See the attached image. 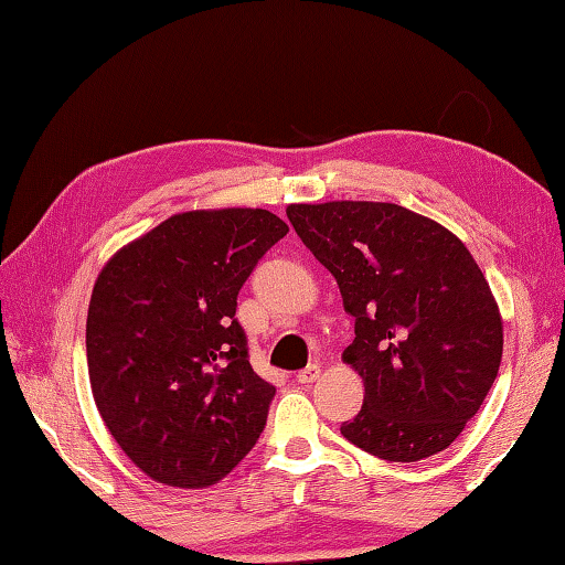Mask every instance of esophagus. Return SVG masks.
Returning a JSON list of instances; mask_svg holds the SVG:
<instances>
[{
    "label": "esophagus",
    "instance_id": "34e87169",
    "mask_svg": "<svg viewBox=\"0 0 565 565\" xmlns=\"http://www.w3.org/2000/svg\"><path fill=\"white\" fill-rule=\"evenodd\" d=\"M318 375H321V365H309V367H303V371L296 375V381H299L301 385H309V383H316L318 381Z\"/></svg>",
    "mask_w": 565,
    "mask_h": 565
}]
</instances>
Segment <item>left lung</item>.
<instances>
[{
	"label": "left lung",
	"instance_id": "8db88e82",
	"mask_svg": "<svg viewBox=\"0 0 565 565\" xmlns=\"http://www.w3.org/2000/svg\"><path fill=\"white\" fill-rule=\"evenodd\" d=\"M286 217L355 318L343 363L365 397L343 437L387 461L443 452L484 403L504 351L475 256L439 222L393 202L289 204Z\"/></svg>",
	"mask_w": 565,
	"mask_h": 565
}]
</instances>
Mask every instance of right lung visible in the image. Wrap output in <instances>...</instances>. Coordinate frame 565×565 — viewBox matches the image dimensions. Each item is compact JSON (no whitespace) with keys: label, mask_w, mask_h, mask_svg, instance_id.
<instances>
[{"label":"right lung","mask_w":565,"mask_h":565,"mask_svg":"<svg viewBox=\"0 0 565 565\" xmlns=\"http://www.w3.org/2000/svg\"><path fill=\"white\" fill-rule=\"evenodd\" d=\"M286 232L269 210L180 212L98 274L90 393L126 457L160 484H217L262 435L276 387L249 365L234 313L242 284Z\"/></svg>","instance_id":"right-lung-1"}]
</instances>
